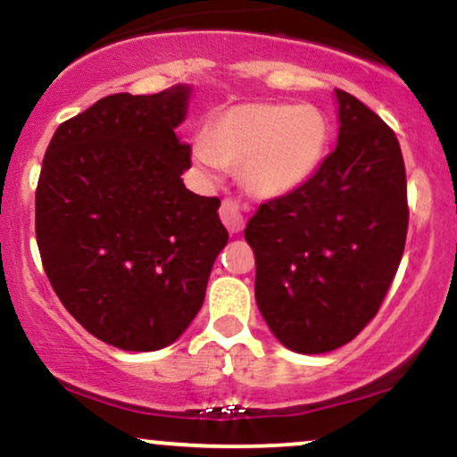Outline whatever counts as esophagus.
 Segmentation results:
<instances>
[{
	"label": "esophagus",
	"mask_w": 457,
	"mask_h": 457,
	"mask_svg": "<svg viewBox=\"0 0 457 457\" xmlns=\"http://www.w3.org/2000/svg\"><path fill=\"white\" fill-rule=\"evenodd\" d=\"M246 212H249V208H246L240 199L234 197H225L221 202V208H219V217H221L223 225L232 234H238L240 229L245 228Z\"/></svg>",
	"instance_id": "1"
}]
</instances>
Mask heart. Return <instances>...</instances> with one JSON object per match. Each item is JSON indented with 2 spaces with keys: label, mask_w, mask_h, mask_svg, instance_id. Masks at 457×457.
Returning a JSON list of instances; mask_svg holds the SVG:
<instances>
[{
  "label": "heart",
  "mask_w": 457,
  "mask_h": 457,
  "mask_svg": "<svg viewBox=\"0 0 457 457\" xmlns=\"http://www.w3.org/2000/svg\"><path fill=\"white\" fill-rule=\"evenodd\" d=\"M328 141L327 115L313 104L246 103L214 113L193 154L208 171L240 167L253 195L281 197L316 174Z\"/></svg>",
  "instance_id": "1"
}]
</instances>
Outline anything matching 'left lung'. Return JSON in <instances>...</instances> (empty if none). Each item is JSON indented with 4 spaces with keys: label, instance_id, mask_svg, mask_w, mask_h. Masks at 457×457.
Here are the masks:
<instances>
[{
    "label": "left lung",
    "instance_id": "obj_1",
    "mask_svg": "<svg viewBox=\"0 0 457 457\" xmlns=\"http://www.w3.org/2000/svg\"><path fill=\"white\" fill-rule=\"evenodd\" d=\"M335 94L337 148L301 188L262 204L245 229L262 316L303 354L353 342L374 320L408 232L400 141L359 98Z\"/></svg>",
    "mask_w": 457,
    "mask_h": 457
}]
</instances>
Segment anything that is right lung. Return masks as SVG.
<instances>
[{
	"label": "right lung",
	"mask_w": 457,
	"mask_h": 457,
	"mask_svg": "<svg viewBox=\"0 0 457 457\" xmlns=\"http://www.w3.org/2000/svg\"><path fill=\"white\" fill-rule=\"evenodd\" d=\"M188 87L112 94L62 122L36 187V240L62 305L115 348L176 342L202 309L228 229L180 174Z\"/></svg>",
	"instance_id": "obj_1"
}]
</instances>
